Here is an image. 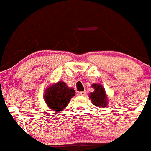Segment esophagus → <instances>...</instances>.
<instances>
[{
    "mask_svg": "<svg viewBox=\"0 0 151 151\" xmlns=\"http://www.w3.org/2000/svg\"><path fill=\"white\" fill-rule=\"evenodd\" d=\"M86 94V91H79V92L77 93V95H78V96H85Z\"/></svg>",
    "mask_w": 151,
    "mask_h": 151,
    "instance_id": "1",
    "label": "esophagus"
}]
</instances>
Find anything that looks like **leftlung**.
I'll list each match as a JSON object with an SVG mask.
<instances>
[{
	"mask_svg": "<svg viewBox=\"0 0 151 151\" xmlns=\"http://www.w3.org/2000/svg\"><path fill=\"white\" fill-rule=\"evenodd\" d=\"M92 87L95 88V91L91 92L89 95L92 104L99 107L106 106L107 99L106 96L105 90L103 88L102 86L99 84H93Z\"/></svg>",
	"mask_w": 151,
	"mask_h": 151,
	"instance_id": "left-lung-1",
	"label": "left lung"
}]
</instances>
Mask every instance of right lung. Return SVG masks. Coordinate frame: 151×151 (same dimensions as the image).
<instances>
[{
	"instance_id": "right-lung-1",
	"label": "right lung",
	"mask_w": 151,
	"mask_h": 151,
	"mask_svg": "<svg viewBox=\"0 0 151 151\" xmlns=\"http://www.w3.org/2000/svg\"><path fill=\"white\" fill-rule=\"evenodd\" d=\"M45 95L46 104L51 110L60 112L67 106L71 98L75 95V91L60 81L46 89Z\"/></svg>"
}]
</instances>
